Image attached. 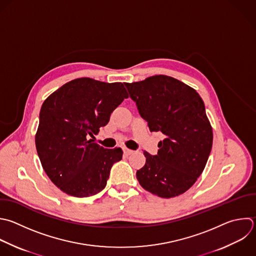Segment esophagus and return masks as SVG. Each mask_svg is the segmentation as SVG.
Masks as SVG:
<instances>
[{"label": "esophagus", "instance_id": "obj_1", "mask_svg": "<svg viewBox=\"0 0 256 256\" xmlns=\"http://www.w3.org/2000/svg\"><path fill=\"white\" fill-rule=\"evenodd\" d=\"M123 152H124V154L125 155H130V154H132L133 153V150H131V149H128V148H126V147H124L123 148Z\"/></svg>", "mask_w": 256, "mask_h": 256}]
</instances>
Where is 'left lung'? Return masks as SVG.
<instances>
[{"instance_id": "obj_1", "label": "left lung", "mask_w": 256, "mask_h": 256, "mask_svg": "<svg viewBox=\"0 0 256 256\" xmlns=\"http://www.w3.org/2000/svg\"><path fill=\"white\" fill-rule=\"evenodd\" d=\"M125 86L149 130L165 136L157 155L143 152L146 163L136 172L140 185L162 198L183 194L203 172L212 148L203 100L193 88L165 75Z\"/></svg>"}]
</instances>
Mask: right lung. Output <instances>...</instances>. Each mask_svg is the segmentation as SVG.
<instances>
[{
    "instance_id": "obj_1",
    "label": "right lung",
    "mask_w": 256,
    "mask_h": 256,
    "mask_svg": "<svg viewBox=\"0 0 256 256\" xmlns=\"http://www.w3.org/2000/svg\"><path fill=\"white\" fill-rule=\"evenodd\" d=\"M128 97L120 82L78 78L44 101L36 148L46 174L66 194L83 198L105 188L111 167L122 159L123 151L105 149L91 138Z\"/></svg>"
}]
</instances>
